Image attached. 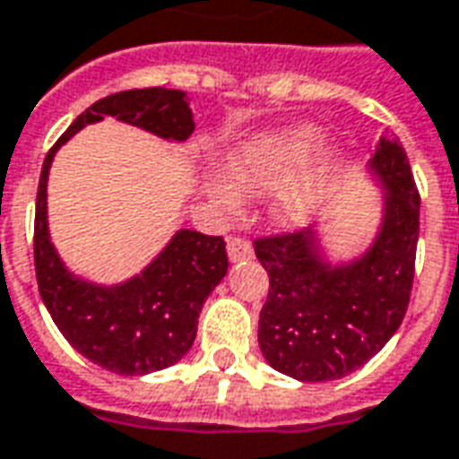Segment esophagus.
<instances>
[{
  "instance_id": "34e87169",
  "label": "esophagus",
  "mask_w": 459,
  "mask_h": 459,
  "mask_svg": "<svg viewBox=\"0 0 459 459\" xmlns=\"http://www.w3.org/2000/svg\"><path fill=\"white\" fill-rule=\"evenodd\" d=\"M226 248H229V258L233 263H238V260H248L253 255V248H250V243L246 238H240V236H230L229 243H226Z\"/></svg>"
}]
</instances>
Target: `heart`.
<instances>
[{"label": "heart", "instance_id": "obj_1", "mask_svg": "<svg viewBox=\"0 0 459 459\" xmlns=\"http://www.w3.org/2000/svg\"><path fill=\"white\" fill-rule=\"evenodd\" d=\"M322 134L315 125H295L263 132L238 144L229 160V181L211 179V196L233 209L238 194H275L280 191V221L298 229L317 209L327 181L339 167V150H327L315 169H305L317 150Z\"/></svg>", "mask_w": 459, "mask_h": 459}]
</instances>
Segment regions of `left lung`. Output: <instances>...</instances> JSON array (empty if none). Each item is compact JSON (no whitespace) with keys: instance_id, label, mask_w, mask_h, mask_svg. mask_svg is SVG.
<instances>
[{"instance_id":"1","label":"left lung","mask_w":459,"mask_h":459,"mask_svg":"<svg viewBox=\"0 0 459 459\" xmlns=\"http://www.w3.org/2000/svg\"><path fill=\"white\" fill-rule=\"evenodd\" d=\"M371 167L388 194L381 233L364 258L332 268L319 258L312 229L253 243L270 278L260 351L298 381H334L364 366L394 337L411 302L420 194L394 134L378 140Z\"/></svg>"}]
</instances>
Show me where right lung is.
I'll use <instances>...</instances> for the list:
<instances>
[{
	"mask_svg": "<svg viewBox=\"0 0 459 459\" xmlns=\"http://www.w3.org/2000/svg\"><path fill=\"white\" fill-rule=\"evenodd\" d=\"M105 115L164 140L181 142L194 132L186 95L167 88L113 93L78 115L41 167L34 219L36 282L56 327L78 354L115 374H152L177 364L194 344L204 299L229 270L226 240L199 230H179L150 268L115 288L91 285L64 268L46 226L48 167L71 134Z\"/></svg>",
	"mask_w": 459,
	"mask_h": 459,
	"instance_id": "obj_1",
	"label": "right lung"
}]
</instances>
